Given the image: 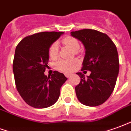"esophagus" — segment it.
<instances>
[{
	"mask_svg": "<svg viewBox=\"0 0 131 131\" xmlns=\"http://www.w3.org/2000/svg\"><path fill=\"white\" fill-rule=\"evenodd\" d=\"M71 75V73H65V76L67 78H69Z\"/></svg>",
	"mask_w": 131,
	"mask_h": 131,
	"instance_id": "obj_1",
	"label": "esophagus"
}]
</instances>
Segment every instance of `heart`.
<instances>
[{
  "label": "heart",
  "mask_w": 131,
  "mask_h": 131,
  "mask_svg": "<svg viewBox=\"0 0 131 131\" xmlns=\"http://www.w3.org/2000/svg\"><path fill=\"white\" fill-rule=\"evenodd\" d=\"M62 43L71 48L74 51H77L79 48V42L75 38L68 36L65 38L62 39ZM77 52V51H75ZM48 56L49 58L52 60H55L58 58V46L57 43H53L51 44V46L48 50ZM79 61L77 59H73V60H60L58 62L56 63V68L57 69L62 72L68 73L71 72L78 65Z\"/></svg>",
  "instance_id": "1"
}]
</instances>
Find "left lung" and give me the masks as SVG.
I'll use <instances>...</instances> for the list:
<instances>
[{
  "mask_svg": "<svg viewBox=\"0 0 131 131\" xmlns=\"http://www.w3.org/2000/svg\"><path fill=\"white\" fill-rule=\"evenodd\" d=\"M85 46L82 70L90 71V75L77 73L80 82L75 86L78 101L88 106H98L107 100L114 90L119 69L117 47L105 33L92 29L71 32Z\"/></svg>",
  "mask_w": 131,
  "mask_h": 131,
  "instance_id": "8db88e82",
  "label": "left lung"
}]
</instances>
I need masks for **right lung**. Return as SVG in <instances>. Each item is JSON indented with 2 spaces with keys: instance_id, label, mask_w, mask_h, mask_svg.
<instances>
[{
  "instance_id": "right-lung-1",
  "label": "right lung",
  "mask_w": 131,
  "mask_h": 131,
  "mask_svg": "<svg viewBox=\"0 0 131 131\" xmlns=\"http://www.w3.org/2000/svg\"><path fill=\"white\" fill-rule=\"evenodd\" d=\"M62 32H42L28 36L15 50L13 72L16 87L24 101L35 108H46L58 100L62 85L67 80L54 71L51 76L44 74L48 67V50Z\"/></svg>"
}]
</instances>
